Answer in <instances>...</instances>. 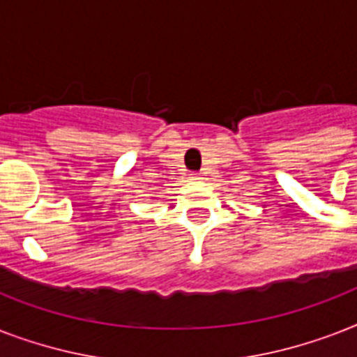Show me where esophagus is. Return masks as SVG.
<instances>
[{"label":"esophagus","mask_w":357,"mask_h":357,"mask_svg":"<svg viewBox=\"0 0 357 357\" xmlns=\"http://www.w3.org/2000/svg\"><path fill=\"white\" fill-rule=\"evenodd\" d=\"M189 178L192 179V181H196V179H202V176H200V174H190Z\"/></svg>","instance_id":"1"}]
</instances>
